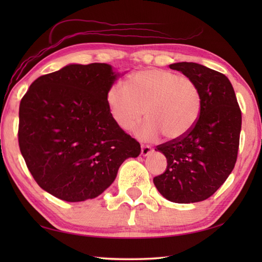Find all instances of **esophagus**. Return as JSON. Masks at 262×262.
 <instances>
[{
  "label": "esophagus",
  "mask_w": 262,
  "mask_h": 262,
  "mask_svg": "<svg viewBox=\"0 0 262 262\" xmlns=\"http://www.w3.org/2000/svg\"><path fill=\"white\" fill-rule=\"evenodd\" d=\"M153 152V148L151 146L148 145H142V155L143 157H147V155H149Z\"/></svg>",
  "instance_id": "obj_1"
}]
</instances>
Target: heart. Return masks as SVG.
I'll return each instance as SVG.
<instances>
[{"label": "heart", "instance_id": "b5f03b06", "mask_svg": "<svg viewBox=\"0 0 262 262\" xmlns=\"http://www.w3.org/2000/svg\"><path fill=\"white\" fill-rule=\"evenodd\" d=\"M110 115L121 129L130 130L145 111L147 121L135 134L143 141L180 140L190 132L202 111L197 83L168 70L146 69L133 74L128 84L117 81L107 92Z\"/></svg>", "mask_w": 262, "mask_h": 262}]
</instances>
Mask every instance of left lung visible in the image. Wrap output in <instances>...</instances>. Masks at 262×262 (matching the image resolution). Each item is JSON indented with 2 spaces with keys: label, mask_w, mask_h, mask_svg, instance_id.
Listing matches in <instances>:
<instances>
[{
  "label": "left lung",
  "mask_w": 262,
  "mask_h": 262,
  "mask_svg": "<svg viewBox=\"0 0 262 262\" xmlns=\"http://www.w3.org/2000/svg\"><path fill=\"white\" fill-rule=\"evenodd\" d=\"M171 70L190 77L202 93V111L188 134L157 146L166 169L153 182L170 202L189 204L209 198L230 176L237 158L242 116L230 80L197 63H174Z\"/></svg>",
  "instance_id": "8db88e82"
}]
</instances>
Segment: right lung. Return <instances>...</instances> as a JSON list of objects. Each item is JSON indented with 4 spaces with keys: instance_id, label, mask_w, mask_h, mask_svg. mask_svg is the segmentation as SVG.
Masks as SVG:
<instances>
[{
    "instance_id": "right-lung-1",
    "label": "right lung",
    "mask_w": 262,
    "mask_h": 262,
    "mask_svg": "<svg viewBox=\"0 0 262 262\" xmlns=\"http://www.w3.org/2000/svg\"><path fill=\"white\" fill-rule=\"evenodd\" d=\"M104 63L71 64L32 82L19 108V147L39 187L65 202L101 194L141 145L116 124Z\"/></svg>"
}]
</instances>
